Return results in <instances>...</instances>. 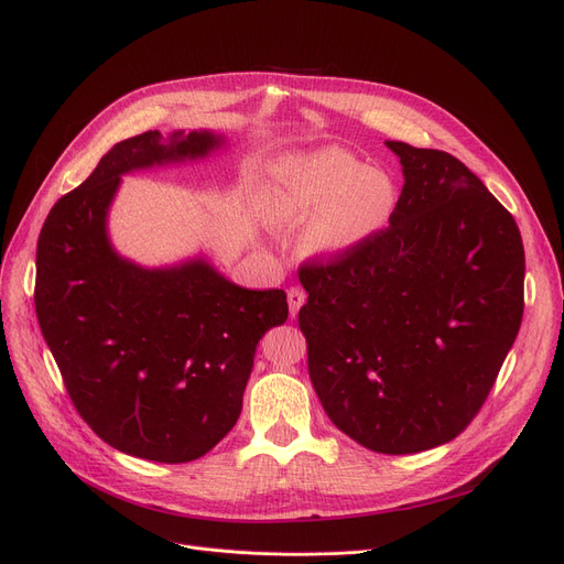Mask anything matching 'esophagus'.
<instances>
[{
    "label": "esophagus",
    "instance_id": "obj_1",
    "mask_svg": "<svg viewBox=\"0 0 564 564\" xmlns=\"http://www.w3.org/2000/svg\"><path fill=\"white\" fill-rule=\"evenodd\" d=\"M304 302H306V294H304V290H300V288H290V290H288L290 317H297V313H300V308L304 306Z\"/></svg>",
    "mask_w": 564,
    "mask_h": 564
}]
</instances>
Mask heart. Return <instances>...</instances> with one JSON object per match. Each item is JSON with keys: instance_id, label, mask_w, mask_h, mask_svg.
Listing matches in <instances>:
<instances>
[{"instance_id": "b5f03b06", "label": "heart", "mask_w": 564, "mask_h": 564, "mask_svg": "<svg viewBox=\"0 0 564 564\" xmlns=\"http://www.w3.org/2000/svg\"><path fill=\"white\" fill-rule=\"evenodd\" d=\"M402 200L398 177L343 148L288 155L272 173V219L304 226L306 247L322 260L359 253L389 230Z\"/></svg>"}]
</instances>
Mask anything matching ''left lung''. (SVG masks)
<instances>
[{
  "instance_id": "8db88e82",
  "label": "left lung",
  "mask_w": 564,
  "mask_h": 564,
  "mask_svg": "<svg viewBox=\"0 0 564 564\" xmlns=\"http://www.w3.org/2000/svg\"><path fill=\"white\" fill-rule=\"evenodd\" d=\"M387 145L400 210L359 253L302 267L300 327L332 423L411 455L453 441L487 400L521 327L525 256L514 217L457 158Z\"/></svg>"
}]
</instances>
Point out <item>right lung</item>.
I'll return each instance as SVG.
<instances>
[{"label": "right lung", "instance_id": "1", "mask_svg": "<svg viewBox=\"0 0 564 564\" xmlns=\"http://www.w3.org/2000/svg\"><path fill=\"white\" fill-rule=\"evenodd\" d=\"M213 130L118 141L50 210L36 251V315L66 391L111 448L183 464L240 419L264 332L288 319L283 290H249L203 253L145 267L118 253L109 210L121 177L210 158Z\"/></svg>", "mask_w": 564, "mask_h": 564}]
</instances>
